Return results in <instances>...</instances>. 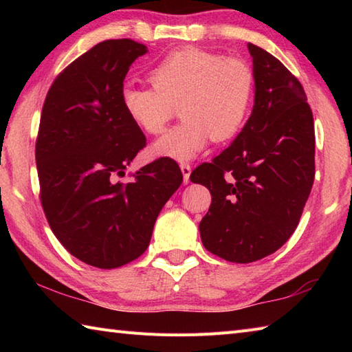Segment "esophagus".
Listing matches in <instances>:
<instances>
[{"mask_svg":"<svg viewBox=\"0 0 352 352\" xmlns=\"http://www.w3.org/2000/svg\"><path fill=\"white\" fill-rule=\"evenodd\" d=\"M180 169H182V172H183V180H184V183L188 184L189 183V177H190V164L189 163H182L180 164Z\"/></svg>","mask_w":352,"mask_h":352,"instance_id":"obj_1","label":"esophagus"}]
</instances>
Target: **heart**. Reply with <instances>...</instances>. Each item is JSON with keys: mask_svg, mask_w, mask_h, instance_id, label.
I'll list each match as a JSON object with an SVG mask.
<instances>
[{"mask_svg": "<svg viewBox=\"0 0 352 352\" xmlns=\"http://www.w3.org/2000/svg\"><path fill=\"white\" fill-rule=\"evenodd\" d=\"M153 87L126 85L121 102L130 121L148 134H159L182 102V124L153 145V153L188 162L208 140L234 138L243 129L254 101V74L248 65L199 48H182L149 71Z\"/></svg>", "mask_w": 352, "mask_h": 352, "instance_id": "heart-1", "label": "heart"}]
</instances>
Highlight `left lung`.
<instances>
[{"instance_id":"left-lung-1","label":"left lung","mask_w":352,"mask_h":352,"mask_svg":"<svg viewBox=\"0 0 352 352\" xmlns=\"http://www.w3.org/2000/svg\"><path fill=\"white\" fill-rule=\"evenodd\" d=\"M248 50L251 116L233 144L190 174L212 193L201 241L233 263L263 258L289 241L315 180V124L301 83L267 51Z\"/></svg>"}]
</instances>
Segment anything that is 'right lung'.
I'll return each instance as SVG.
<instances>
[{
  "label": "right lung",
  "mask_w": 352,
  "mask_h": 352,
  "mask_svg": "<svg viewBox=\"0 0 352 352\" xmlns=\"http://www.w3.org/2000/svg\"><path fill=\"white\" fill-rule=\"evenodd\" d=\"M146 51L131 39L100 42L58 74L42 109L36 164L45 216L74 257L100 269L146 251L157 216L183 182L168 157L121 182L146 145L121 102L126 72Z\"/></svg>",
  "instance_id": "right-lung-1"
}]
</instances>
